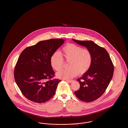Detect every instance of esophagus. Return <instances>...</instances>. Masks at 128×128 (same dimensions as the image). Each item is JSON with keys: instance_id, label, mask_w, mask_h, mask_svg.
Segmentation results:
<instances>
[{"instance_id": "1", "label": "esophagus", "mask_w": 128, "mask_h": 128, "mask_svg": "<svg viewBox=\"0 0 128 128\" xmlns=\"http://www.w3.org/2000/svg\"><path fill=\"white\" fill-rule=\"evenodd\" d=\"M66 82H73V80H65Z\"/></svg>"}]
</instances>
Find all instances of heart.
<instances>
[{
    "label": "heart",
    "mask_w": 128,
    "mask_h": 128,
    "mask_svg": "<svg viewBox=\"0 0 128 128\" xmlns=\"http://www.w3.org/2000/svg\"><path fill=\"white\" fill-rule=\"evenodd\" d=\"M61 54L54 52L50 59L52 68L56 71L60 70L64 66V60L69 62L66 70L59 72L56 74L60 78L70 79L77 74L82 75L87 72L93 63V54L88 49H84L80 46L74 44H69L62 48Z\"/></svg>",
    "instance_id": "obj_1"
}]
</instances>
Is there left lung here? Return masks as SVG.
I'll return each mask as SVG.
<instances>
[{
  "label": "left lung",
  "instance_id": "1",
  "mask_svg": "<svg viewBox=\"0 0 128 128\" xmlns=\"http://www.w3.org/2000/svg\"><path fill=\"white\" fill-rule=\"evenodd\" d=\"M72 40L86 47L93 54L91 68L77 80L80 84V88L74 92V94L82 101H94L104 93L112 79L113 63L106 50L93 41Z\"/></svg>",
  "mask_w": 128,
  "mask_h": 128
}]
</instances>
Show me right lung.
I'll return each instance as SVG.
<instances>
[{
  "label": "right lung",
  "instance_id": "add662e5",
  "mask_svg": "<svg viewBox=\"0 0 128 128\" xmlns=\"http://www.w3.org/2000/svg\"><path fill=\"white\" fill-rule=\"evenodd\" d=\"M64 42L62 39L40 41L26 48L20 54L14 67V80L28 99L42 103L55 94L61 80L53 78L55 73L50 59Z\"/></svg>",
  "mask_w": 128,
  "mask_h": 128
}]
</instances>
